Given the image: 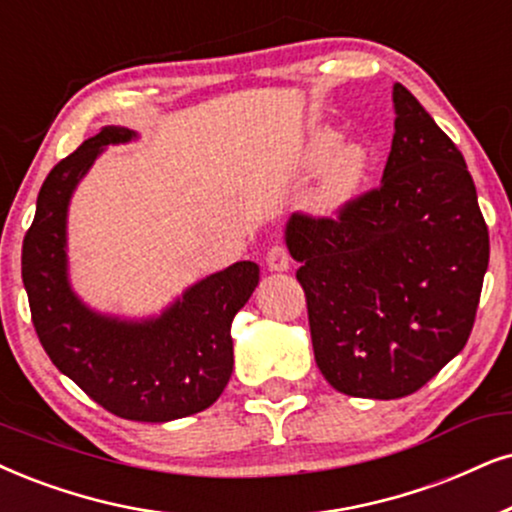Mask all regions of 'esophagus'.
<instances>
[{
  "label": "esophagus",
  "mask_w": 512,
  "mask_h": 512,
  "mask_svg": "<svg viewBox=\"0 0 512 512\" xmlns=\"http://www.w3.org/2000/svg\"><path fill=\"white\" fill-rule=\"evenodd\" d=\"M267 267L271 271H286L290 267V252L286 245H281V243L271 245L267 252Z\"/></svg>",
  "instance_id": "1"
}]
</instances>
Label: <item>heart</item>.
<instances>
[{"label":"heart","mask_w":512,"mask_h":512,"mask_svg":"<svg viewBox=\"0 0 512 512\" xmlns=\"http://www.w3.org/2000/svg\"><path fill=\"white\" fill-rule=\"evenodd\" d=\"M335 145H338V134L331 129H321L314 134L312 146H309V160L314 165H321L328 154L334 153L333 156L330 154L332 158L323 170L319 196H316L323 210H338L340 205H345L359 189L368 170V151L364 146L354 144V141L340 144L338 149Z\"/></svg>","instance_id":"b5f03b06"}]
</instances>
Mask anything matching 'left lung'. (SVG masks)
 Segmentation results:
<instances>
[{"label":"left lung","instance_id":"left-lung-1","mask_svg":"<svg viewBox=\"0 0 512 512\" xmlns=\"http://www.w3.org/2000/svg\"><path fill=\"white\" fill-rule=\"evenodd\" d=\"M394 108L383 181L288 224L316 366L349 397L399 399L435 378L470 338L489 264L461 151L399 82Z\"/></svg>","mask_w":512,"mask_h":512}]
</instances>
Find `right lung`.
I'll return each instance as SVG.
<instances>
[{"label":"right lung","instance_id":"right-lung-1","mask_svg":"<svg viewBox=\"0 0 512 512\" xmlns=\"http://www.w3.org/2000/svg\"><path fill=\"white\" fill-rule=\"evenodd\" d=\"M103 127L54 165L23 238L21 274L44 352L96 404L127 420L165 423L215 404L234 371L231 323L260 281L255 262H236L186 290L160 319L120 323L89 312L66 281V208L103 146L129 141Z\"/></svg>","mask_w":512,"mask_h":512}]
</instances>
